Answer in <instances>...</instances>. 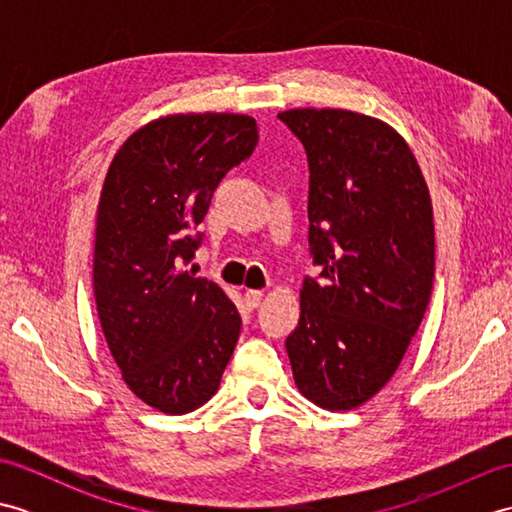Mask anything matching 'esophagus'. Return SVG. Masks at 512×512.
<instances>
[{
  "label": "esophagus",
  "instance_id": "34e87169",
  "mask_svg": "<svg viewBox=\"0 0 512 512\" xmlns=\"http://www.w3.org/2000/svg\"><path fill=\"white\" fill-rule=\"evenodd\" d=\"M262 290H246V295H244V299H246V306L250 308V310H255V308H259V303H262Z\"/></svg>",
  "mask_w": 512,
  "mask_h": 512
}]
</instances>
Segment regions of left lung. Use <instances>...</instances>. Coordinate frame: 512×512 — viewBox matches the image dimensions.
I'll return each mask as SVG.
<instances>
[{
	"instance_id": "1",
	"label": "left lung",
	"mask_w": 512,
	"mask_h": 512,
	"mask_svg": "<svg viewBox=\"0 0 512 512\" xmlns=\"http://www.w3.org/2000/svg\"><path fill=\"white\" fill-rule=\"evenodd\" d=\"M308 156V242L319 277L301 288L286 339L301 394L354 409L394 376L427 312L436 239L427 182L389 125L347 110L277 114Z\"/></svg>"
}]
</instances>
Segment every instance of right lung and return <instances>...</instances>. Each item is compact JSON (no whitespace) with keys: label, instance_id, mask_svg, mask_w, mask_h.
Instances as JSON below:
<instances>
[{"label":"right lung","instance_id":"right-lung-1","mask_svg":"<svg viewBox=\"0 0 512 512\" xmlns=\"http://www.w3.org/2000/svg\"><path fill=\"white\" fill-rule=\"evenodd\" d=\"M244 114H173L138 129L103 184L94 244V297L123 380L149 407H202L231 361L242 317L224 290L195 277V231L217 184L253 154Z\"/></svg>","mask_w":512,"mask_h":512}]
</instances>
